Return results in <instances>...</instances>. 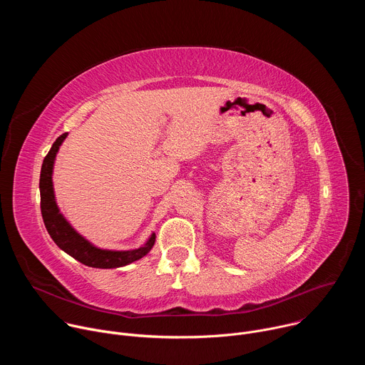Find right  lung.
<instances>
[{
  "mask_svg": "<svg viewBox=\"0 0 365 365\" xmlns=\"http://www.w3.org/2000/svg\"><path fill=\"white\" fill-rule=\"evenodd\" d=\"M68 133L62 134L51 145L50 151L46 154V158L41 165L40 172V207H41V217L46 225L47 232L50 234L51 240L56 242L59 248L65 252L76 258L85 266L96 267V269H115L127 266L135 259L144 257L151 247L154 245L155 235L153 234L150 240L137 250L130 251H110V250H101L93 247L83 237H81L62 217L58 210V205L55 200L53 193V183H51V170H53V162L56 158V153L59 145L66 138Z\"/></svg>",
  "mask_w": 365,
  "mask_h": 365,
  "instance_id": "1",
  "label": "right lung"
}]
</instances>
